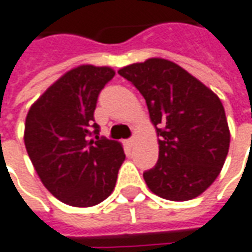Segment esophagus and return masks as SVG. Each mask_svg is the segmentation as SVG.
Here are the masks:
<instances>
[{"instance_id":"obj_1","label":"esophagus","mask_w":252,"mask_h":252,"mask_svg":"<svg viewBox=\"0 0 252 252\" xmlns=\"http://www.w3.org/2000/svg\"><path fill=\"white\" fill-rule=\"evenodd\" d=\"M126 146H129V148H132V146H134V143H135V138H134V136H131L129 139H126Z\"/></svg>"}]
</instances>
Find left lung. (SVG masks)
Listing matches in <instances>:
<instances>
[{"mask_svg":"<svg viewBox=\"0 0 252 252\" xmlns=\"http://www.w3.org/2000/svg\"><path fill=\"white\" fill-rule=\"evenodd\" d=\"M118 74L146 101L159 139L156 166L143 173L153 194L170 201L201 195L219 176L230 132L220 99L181 66L161 58Z\"/></svg>","mask_w":252,"mask_h":252,"instance_id":"left-lung-1","label":"left lung"}]
</instances>
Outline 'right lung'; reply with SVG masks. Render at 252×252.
Returning a JSON list of instances; mask_svg holds the SVG:
<instances>
[{
	"label": "right lung",
	"instance_id": "1",
	"mask_svg": "<svg viewBox=\"0 0 252 252\" xmlns=\"http://www.w3.org/2000/svg\"><path fill=\"white\" fill-rule=\"evenodd\" d=\"M109 66L71 69L44 92L28 113L25 146L41 183L61 202L93 206L113 192L126 155L99 136L94 109L114 78Z\"/></svg>",
	"mask_w": 252,
	"mask_h": 252
}]
</instances>
